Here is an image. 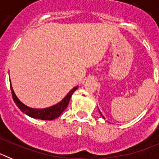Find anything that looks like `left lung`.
Wrapping results in <instances>:
<instances>
[{"mask_svg": "<svg viewBox=\"0 0 159 159\" xmlns=\"http://www.w3.org/2000/svg\"><path fill=\"white\" fill-rule=\"evenodd\" d=\"M100 115H101L102 116H103V115H102V113H101V112H100Z\"/></svg>", "mask_w": 159, "mask_h": 159, "instance_id": "left-lung-1", "label": "left lung"}]
</instances>
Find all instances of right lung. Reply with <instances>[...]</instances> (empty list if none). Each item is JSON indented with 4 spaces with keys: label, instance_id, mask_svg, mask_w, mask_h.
Returning <instances> with one entry per match:
<instances>
[{
    "label": "right lung",
    "instance_id": "1",
    "mask_svg": "<svg viewBox=\"0 0 159 159\" xmlns=\"http://www.w3.org/2000/svg\"><path fill=\"white\" fill-rule=\"evenodd\" d=\"M10 83H11V81H10ZM10 87H11V95H12L13 100H14V102L16 103V104L17 105L18 107L21 110V111H23V113L27 115L28 116L31 117V118H38V119L41 120H53L55 119V118H58L59 116H60V115L63 113V111L67 107V105L68 103H69L71 96H72V94L74 93V92L78 89V86L72 89L70 91V93L63 98V100H61V101L59 102V103H58L57 104L53 105V106L49 107L43 108V109H36V108L29 107L23 104V103L18 99L16 95L15 94L14 91H13L12 86H11V84H10Z\"/></svg>",
    "mask_w": 159,
    "mask_h": 159
}]
</instances>
